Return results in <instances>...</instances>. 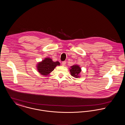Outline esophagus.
<instances>
[{
    "label": "esophagus",
    "instance_id": "esophagus-1",
    "mask_svg": "<svg viewBox=\"0 0 125 125\" xmlns=\"http://www.w3.org/2000/svg\"><path fill=\"white\" fill-rule=\"evenodd\" d=\"M66 62H65V61H63V62H62V66H65V65H66Z\"/></svg>",
    "mask_w": 125,
    "mask_h": 125
}]
</instances>
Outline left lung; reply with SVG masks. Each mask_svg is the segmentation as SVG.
<instances>
[{
	"mask_svg": "<svg viewBox=\"0 0 125 125\" xmlns=\"http://www.w3.org/2000/svg\"><path fill=\"white\" fill-rule=\"evenodd\" d=\"M69 71L72 76L76 78L80 77L79 74L81 71V69L78 65H74L71 66Z\"/></svg>",
	"mask_w": 125,
	"mask_h": 125,
	"instance_id": "1",
	"label": "left lung"
}]
</instances>
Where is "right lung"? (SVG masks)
I'll use <instances>...</instances> for the list:
<instances>
[{"label": "right lung", "instance_id": "right-lung-1", "mask_svg": "<svg viewBox=\"0 0 125 125\" xmlns=\"http://www.w3.org/2000/svg\"><path fill=\"white\" fill-rule=\"evenodd\" d=\"M60 63L58 61L54 62L50 58H45L41 62L37 64V67L40 74L44 76H48L54 70L57 66H59Z\"/></svg>", "mask_w": 125, "mask_h": 125}]
</instances>
